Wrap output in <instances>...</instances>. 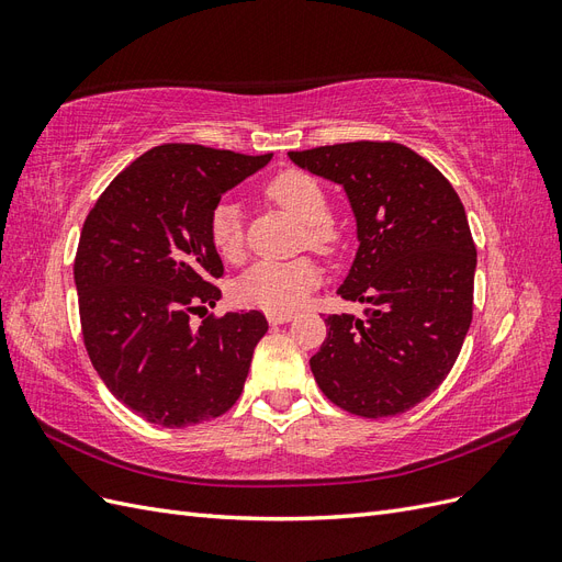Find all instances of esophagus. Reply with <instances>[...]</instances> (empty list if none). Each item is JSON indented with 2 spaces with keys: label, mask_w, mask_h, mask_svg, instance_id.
I'll return each instance as SVG.
<instances>
[{
  "label": "esophagus",
  "mask_w": 562,
  "mask_h": 562,
  "mask_svg": "<svg viewBox=\"0 0 562 562\" xmlns=\"http://www.w3.org/2000/svg\"><path fill=\"white\" fill-rule=\"evenodd\" d=\"M267 321L271 323V326H279V323L293 321V314H267Z\"/></svg>",
  "instance_id": "obj_1"
}]
</instances>
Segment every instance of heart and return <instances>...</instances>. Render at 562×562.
I'll return each instance as SVG.
<instances>
[{
  "mask_svg": "<svg viewBox=\"0 0 562 562\" xmlns=\"http://www.w3.org/2000/svg\"><path fill=\"white\" fill-rule=\"evenodd\" d=\"M269 199L283 211L307 225V241L318 250H330L337 234L330 227V203L318 180L302 171H283L267 184ZM211 241L227 260L241 258L244 220L239 203L223 199L211 213ZM321 283V271L314 260L297 258L288 262L262 260L236 279L234 300L246 307L265 310L269 314H291L302 307L304 300Z\"/></svg>",
  "mask_w": 562,
  "mask_h": 562,
  "instance_id": "heart-1",
  "label": "heart"
}]
</instances>
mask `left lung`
<instances>
[{
    "label": "left lung",
    "mask_w": 562,
    "mask_h": 562,
    "mask_svg": "<svg viewBox=\"0 0 562 562\" xmlns=\"http://www.w3.org/2000/svg\"><path fill=\"white\" fill-rule=\"evenodd\" d=\"M304 171L345 187L359 250L337 295L361 318L330 314L314 380L359 417L411 411L452 370L473 316L475 246L462 201L434 164L398 143L288 151Z\"/></svg>",
    "instance_id": "obj_1"
}]
</instances>
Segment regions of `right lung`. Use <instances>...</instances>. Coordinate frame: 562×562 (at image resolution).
I'll return each instance as SVG.
<instances>
[{"instance_id": "1", "label": "right lung", "mask_w": 562, "mask_h": 562, "mask_svg": "<svg viewBox=\"0 0 562 562\" xmlns=\"http://www.w3.org/2000/svg\"><path fill=\"white\" fill-rule=\"evenodd\" d=\"M271 155L203 145H159L119 173L81 227L75 258L79 318L89 359L133 413L168 429L227 413L241 396L260 312L190 314L215 307L223 260L211 213Z\"/></svg>"}]
</instances>
